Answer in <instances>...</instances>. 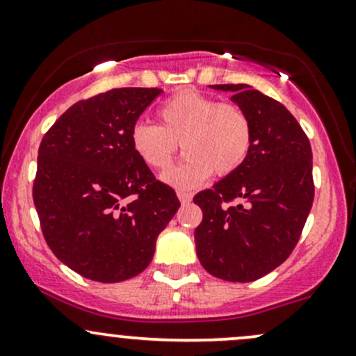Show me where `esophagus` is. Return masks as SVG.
<instances>
[{"label": "esophagus", "mask_w": 356, "mask_h": 356, "mask_svg": "<svg viewBox=\"0 0 356 356\" xmlns=\"http://www.w3.org/2000/svg\"><path fill=\"white\" fill-rule=\"evenodd\" d=\"M177 197H179V200H181L182 204H189L191 200H192V194H189V192L179 191V192H177Z\"/></svg>", "instance_id": "34e87169"}]
</instances>
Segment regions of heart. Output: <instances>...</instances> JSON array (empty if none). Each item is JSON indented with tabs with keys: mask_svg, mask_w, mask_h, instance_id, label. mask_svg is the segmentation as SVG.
<instances>
[{
	"mask_svg": "<svg viewBox=\"0 0 356 356\" xmlns=\"http://www.w3.org/2000/svg\"><path fill=\"white\" fill-rule=\"evenodd\" d=\"M159 126L136 122L131 145L136 156L154 170H167L177 147L187 159L164 175L175 189L189 191L216 172L227 177L242 167L254 143L250 115L235 102H220L195 89H184L157 109Z\"/></svg>",
	"mask_w": 356,
	"mask_h": 356,
	"instance_id": "heart-1",
	"label": "heart"
}]
</instances>
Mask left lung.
<instances>
[{"mask_svg": "<svg viewBox=\"0 0 356 356\" xmlns=\"http://www.w3.org/2000/svg\"><path fill=\"white\" fill-rule=\"evenodd\" d=\"M212 88L247 111L254 143L241 169L194 197L204 213L197 257L211 275L245 284L284 264L298 243L315 195L312 147L278 101L247 84Z\"/></svg>", "mask_w": 356, "mask_h": 356, "instance_id": "left-lung-1", "label": "left lung"}]
</instances>
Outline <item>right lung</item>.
Segmentation results:
<instances>
[{
	"label": "right lung",
	"mask_w": 356,
	"mask_h": 356,
	"mask_svg": "<svg viewBox=\"0 0 356 356\" xmlns=\"http://www.w3.org/2000/svg\"><path fill=\"white\" fill-rule=\"evenodd\" d=\"M157 88H118L72 104L38 151L33 200L44 241L89 280L115 284L151 264L157 235L181 207L131 145Z\"/></svg>",
	"instance_id": "add662e5"
}]
</instances>
